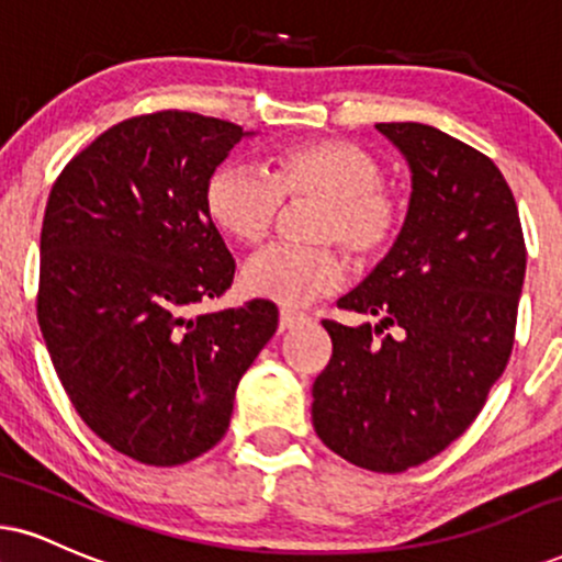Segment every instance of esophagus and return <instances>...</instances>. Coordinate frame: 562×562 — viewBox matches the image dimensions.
<instances>
[{
  "label": "esophagus",
  "instance_id": "obj_1",
  "mask_svg": "<svg viewBox=\"0 0 562 562\" xmlns=\"http://www.w3.org/2000/svg\"><path fill=\"white\" fill-rule=\"evenodd\" d=\"M311 316L301 314V311H293V308H282L280 311V329H293V327H301V324H308Z\"/></svg>",
  "mask_w": 562,
  "mask_h": 562
}]
</instances>
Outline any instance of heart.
<instances>
[{"label":"heart","instance_id":"1","mask_svg":"<svg viewBox=\"0 0 562 562\" xmlns=\"http://www.w3.org/2000/svg\"><path fill=\"white\" fill-rule=\"evenodd\" d=\"M380 159L350 140L329 138L290 146L263 175L251 165L225 161L209 175L204 206L227 238L261 243L285 199H319L311 238L340 243L358 261L382 256L403 225L401 195L382 186ZM346 263L335 246L277 243L248 259L243 290L280 306H306L340 288Z\"/></svg>","mask_w":562,"mask_h":562}]
</instances>
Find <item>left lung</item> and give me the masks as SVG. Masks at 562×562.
I'll return each instance as SVG.
<instances>
[{
  "label": "left lung",
  "mask_w": 562,
  "mask_h": 562,
  "mask_svg": "<svg viewBox=\"0 0 562 562\" xmlns=\"http://www.w3.org/2000/svg\"><path fill=\"white\" fill-rule=\"evenodd\" d=\"M376 131L408 161V214L390 254L337 301L380 322H322L333 358L311 390V418L340 458L401 474L461 437L508 367L526 246L490 157L431 125ZM390 326L397 338L383 335Z\"/></svg>",
  "instance_id": "obj_1"
}]
</instances>
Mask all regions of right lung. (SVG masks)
Returning a JSON list of instances; mask_svg holds the SVG:
<instances>
[{
	"mask_svg": "<svg viewBox=\"0 0 562 562\" xmlns=\"http://www.w3.org/2000/svg\"><path fill=\"white\" fill-rule=\"evenodd\" d=\"M248 135L195 112L140 114L72 157L46 201V348L80 418L138 463L212 450L240 376L277 329L269 301L191 316L233 285L204 186Z\"/></svg>",
	"mask_w": 562,
	"mask_h": 562,
	"instance_id": "right-lung-1",
	"label": "right lung"
}]
</instances>
